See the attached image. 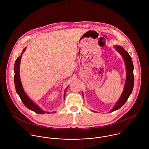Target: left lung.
Returning <instances> with one entry per match:
<instances>
[{
	"mask_svg": "<svg viewBox=\"0 0 149 149\" xmlns=\"http://www.w3.org/2000/svg\"><path fill=\"white\" fill-rule=\"evenodd\" d=\"M115 48L123 58L126 65L127 74L125 85L121 96L119 100L116 103L113 108L109 111V112H112L119 109L125 104L130 95L132 93L134 83V77L133 73L134 65L131 56L129 55L127 52H126L122 46L116 45L115 46Z\"/></svg>",
	"mask_w": 149,
	"mask_h": 149,
	"instance_id": "left-lung-1",
	"label": "left lung"
}]
</instances>
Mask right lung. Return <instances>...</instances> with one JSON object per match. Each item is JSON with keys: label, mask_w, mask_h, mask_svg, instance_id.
Here are the masks:
<instances>
[{"label": "right lung", "mask_w": 149, "mask_h": 149, "mask_svg": "<svg viewBox=\"0 0 149 149\" xmlns=\"http://www.w3.org/2000/svg\"><path fill=\"white\" fill-rule=\"evenodd\" d=\"M25 50H26V47L23 50L21 55L17 58V60L15 62V65H14V73H15L14 83H15L16 91H17V93L19 96L23 104L28 109L35 112L37 113H41V114L45 113V111H43L42 109H41L37 105H36L27 96V95L25 93V92L23 88L22 85L21 81L20 79V75H19V67H20V62H21V60L22 56V54L23 53V52L25 51ZM67 88H68V87L66 88L65 92H64V99H65V92H66ZM46 112L47 113H54L55 112Z\"/></svg>", "instance_id": "obj_1"}]
</instances>
